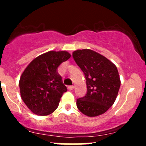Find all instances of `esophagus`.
<instances>
[{
  "instance_id": "esophagus-1",
  "label": "esophagus",
  "mask_w": 146,
  "mask_h": 146,
  "mask_svg": "<svg viewBox=\"0 0 146 146\" xmlns=\"http://www.w3.org/2000/svg\"><path fill=\"white\" fill-rule=\"evenodd\" d=\"M73 88H74V86H73V85H69V86H68V89L70 90H73Z\"/></svg>"
}]
</instances>
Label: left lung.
<instances>
[{"label":"left lung","instance_id":"left-lung-1","mask_svg":"<svg viewBox=\"0 0 146 146\" xmlns=\"http://www.w3.org/2000/svg\"><path fill=\"white\" fill-rule=\"evenodd\" d=\"M73 57L85 74L87 93L77 99L79 110L88 117L107 111L116 100L121 81L117 68L106 57L90 49L73 51Z\"/></svg>","mask_w":146,"mask_h":146}]
</instances>
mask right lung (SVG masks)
Here are the masks:
<instances>
[{"label": "right lung", "mask_w": 146, "mask_h": 146, "mask_svg": "<svg viewBox=\"0 0 146 146\" xmlns=\"http://www.w3.org/2000/svg\"><path fill=\"white\" fill-rule=\"evenodd\" d=\"M70 54L66 51H51L33 60L20 77V95L34 114L46 116L54 112L67 88L57 68Z\"/></svg>", "instance_id": "right-lung-1"}]
</instances>
